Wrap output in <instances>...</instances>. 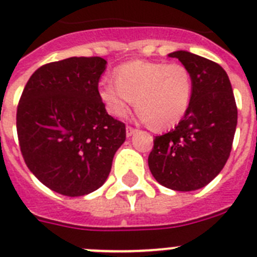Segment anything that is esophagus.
Returning <instances> with one entry per match:
<instances>
[{"mask_svg": "<svg viewBox=\"0 0 257 257\" xmlns=\"http://www.w3.org/2000/svg\"><path fill=\"white\" fill-rule=\"evenodd\" d=\"M135 133H136V128H134V127H131V126L126 127V135L127 136H131L133 134H135Z\"/></svg>", "mask_w": 257, "mask_h": 257, "instance_id": "esophagus-1", "label": "esophagus"}]
</instances>
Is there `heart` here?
I'll return each instance as SVG.
<instances>
[{
  "label": "heart",
  "mask_w": 257,
  "mask_h": 257,
  "mask_svg": "<svg viewBox=\"0 0 257 257\" xmlns=\"http://www.w3.org/2000/svg\"><path fill=\"white\" fill-rule=\"evenodd\" d=\"M114 79L97 85L99 100L113 117H123L135 104L140 119L163 130L179 123L190 105L193 77L183 64L128 61L114 70Z\"/></svg>",
  "instance_id": "obj_1"
}]
</instances>
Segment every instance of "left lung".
Masks as SVG:
<instances>
[{
  "label": "left lung",
  "instance_id": "left-lung-1",
  "mask_svg": "<svg viewBox=\"0 0 257 257\" xmlns=\"http://www.w3.org/2000/svg\"><path fill=\"white\" fill-rule=\"evenodd\" d=\"M169 56L190 70L192 100L174 130L156 136L148 165L161 185L190 192L206 187L225 166L237 127V105L228 74L217 63L183 50Z\"/></svg>",
  "mask_w": 257,
  "mask_h": 257
}]
</instances>
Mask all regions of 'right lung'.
Masks as SVG:
<instances>
[{
  "label": "right lung",
  "instance_id": "obj_1",
  "mask_svg": "<svg viewBox=\"0 0 257 257\" xmlns=\"http://www.w3.org/2000/svg\"><path fill=\"white\" fill-rule=\"evenodd\" d=\"M106 60L68 58L38 68L17 112L20 151L41 183L68 197L85 196L105 183L126 126L106 113L97 85Z\"/></svg>",
  "mask_w": 257,
  "mask_h": 257
}]
</instances>
